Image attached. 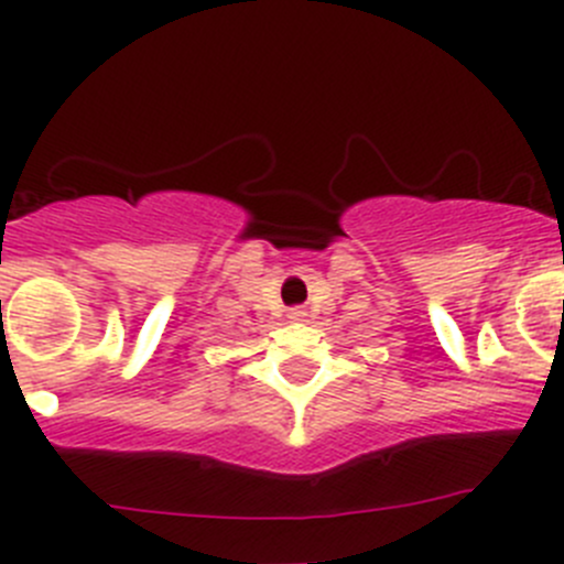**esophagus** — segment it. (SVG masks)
I'll return each instance as SVG.
<instances>
[{
    "label": "esophagus",
    "instance_id": "obj_1",
    "mask_svg": "<svg viewBox=\"0 0 564 564\" xmlns=\"http://www.w3.org/2000/svg\"><path fill=\"white\" fill-rule=\"evenodd\" d=\"M305 316V311H300V308H292L289 311V318H292V322H300V318Z\"/></svg>",
    "mask_w": 564,
    "mask_h": 564
}]
</instances>
